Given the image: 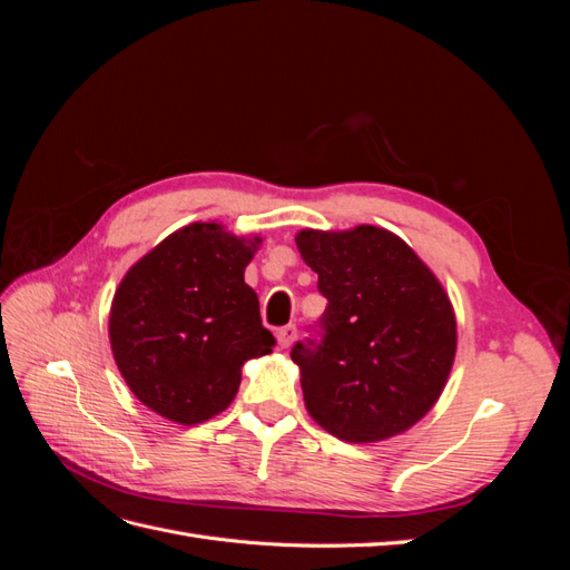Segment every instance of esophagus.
<instances>
[{"label": "esophagus", "instance_id": "1", "mask_svg": "<svg viewBox=\"0 0 570 570\" xmlns=\"http://www.w3.org/2000/svg\"><path fill=\"white\" fill-rule=\"evenodd\" d=\"M275 337H278V344H281V347H289V344L297 340V325L287 323V325L278 327V333H275Z\"/></svg>", "mask_w": 570, "mask_h": 570}]
</instances>
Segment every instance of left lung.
Segmentation results:
<instances>
[{"label":"left lung","mask_w":570,"mask_h":570,"mask_svg":"<svg viewBox=\"0 0 570 570\" xmlns=\"http://www.w3.org/2000/svg\"><path fill=\"white\" fill-rule=\"evenodd\" d=\"M327 299L316 337L292 347L308 413L344 442L404 433L433 409L454 364L450 297L413 249L375 226L302 230Z\"/></svg>","instance_id":"8db88e82"}]
</instances>
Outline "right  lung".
<instances>
[{"label": "right lung", "mask_w": 570, "mask_h": 570, "mask_svg": "<svg viewBox=\"0 0 570 570\" xmlns=\"http://www.w3.org/2000/svg\"><path fill=\"white\" fill-rule=\"evenodd\" d=\"M258 243L218 223H193L120 281L111 350L128 387L151 411L183 425L216 416L237 394L245 361L275 347L245 283Z\"/></svg>", "instance_id": "1"}]
</instances>
